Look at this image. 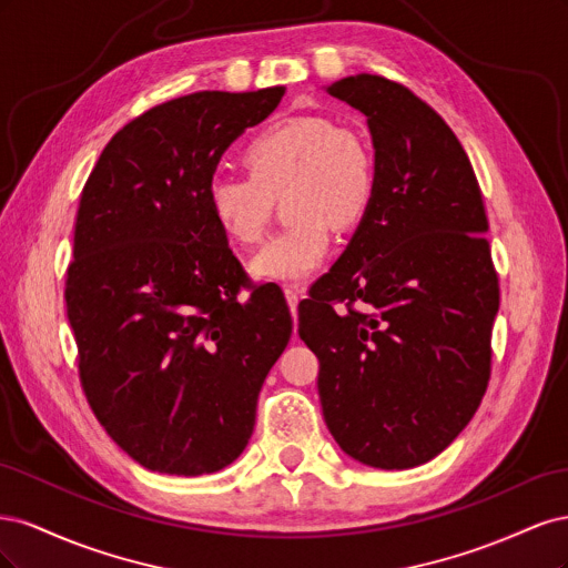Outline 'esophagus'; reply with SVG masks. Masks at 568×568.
<instances>
[{"label": "esophagus", "mask_w": 568, "mask_h": 568, "mask_svg": "<svg viewBox=\"0 0 568 568\" xmlns=\"http://www.w3.org/2000/svg\"><path fill=\"white\" fill-rule=\"evenodd\" d=\"M284 296H286V303H288V307H291V313L296 315V307H298V301H301L298 286H286V288H284Z\"/></svg>", "instance_id": "esophagus-1"}]
</instances>
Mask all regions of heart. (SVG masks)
I'll return each mask as SVG.
<instances>
[{"label":"heart","instance_id":"heart-1","mask_svg":"<svg viewBox=\"0 0 568 568\" xmlns=\"http://www.w3.org/2000/svg\"><path fill=\"white\" fill-rule=\"evenodd\" d=\"M242 161L248 178H213L205 189V209L220 234L236 246L257 244L282 194L291 220L253 255L255 280H305L332 248V225L353 230L374 201L372 144L324 115H291L263 128Z\"/></svg>","mask_w":568,"mask_h":568}]
</instances>
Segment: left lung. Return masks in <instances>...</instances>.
I'll return each mask as SVG.
<instances>
[{
  "label": "left lung",
  "mask_w": 568,
  "mask_h": 568,
  "mask_svg": "<svg viewBox=\"0 0 568 568\" xmlns=\"http://www.w3.org/2000/svg\"><path fill=\"white\" fill-rule=\"evenodd\" d=\"M326 92L367 115L376 192L298 305V334L320 359L322 415L341 450L412 469L448 448L488 388L500 284L484 196L455 132L405 84L359 73Z\"/></svg>",
  "instance_id": "1"
}]
</instances>
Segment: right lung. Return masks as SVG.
I'll return each mask as SVG.
<instances>
[{
  "instance_id": "obj_1",
  "label": "right lung",
  "mask_w": 568,
  "mask_h": 568,
  "mask_svg": "<svg viewBox=\"0 0 568 568\" xmlns=\"http://www.w3.org/2000/svg\"><path fill=\"white\" fill-rule=\"evenodd\" d=\"M284 92L153 106L111 136L82 189L65 280L80 382L106 434L151 471L213 474L242 455L291 338L277 291L239 298L246 272L205 209L222 153Z\"/></svg>"
}]
</instances>
